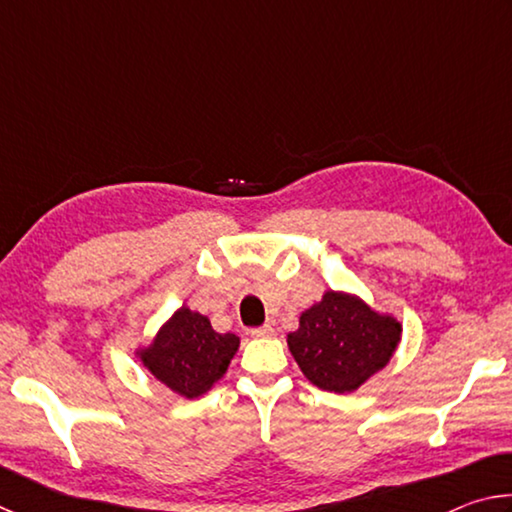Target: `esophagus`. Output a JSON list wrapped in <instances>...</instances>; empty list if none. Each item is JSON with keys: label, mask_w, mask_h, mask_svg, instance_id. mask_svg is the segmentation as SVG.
<instances>
[{"label": "esophagus", "mask_w": 512, "mask_h": 512, "mask_svg": "<svg viewBox=\"0 0 512 512\" xmlns=\"http://www.w3.org/2000/svg\"><path fill=\"white\" fill-rule=\"evenodd\" d=\"M250 336H255V339H271V336H275V329H273V325L253 327L250 329Z\"/></svg>", "instance_id": "esophagus-1"}]
</instances>
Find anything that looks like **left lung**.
Listing matches in <instances>:
<instances>
[{
	"label": "left lung",
	"instance_id": "8db88e82",
	"mask_svg": "<svg viewBox=\"0 0 512 512\" xmlns=\"http://www.w3.org/2000/svg\"><path fill=\"white\" fill-rule=\"evenodd\" d=\"M400 334L395 318L379 316L359 298L327 291L318 305L300 316V327L287 343L311 384L350 393L386 366Z\"/></svg>",
	"mask_w": 512,
	"mask_h": 512
}]
</instances>
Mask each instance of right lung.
I'll list each match as a JSON object with an SVG mask.
<instances>
[{
	"mask_svg": "<svg viewBox=\"0 0 512 512\" xmlns=\"http://www.w3.org/2000/svg\"><path fill=\"white\" fill-rule=\"evenodd\" d=\"M237 348L239 336L214 332L210 320L183 307L142 352V361L171 391L198 397L225 375Z\"/></svg>",
	"mask_w": 512,
	"mask_h": 512,
	"instance_id": "1",
	"label": "right lung"
}]
</instances>
